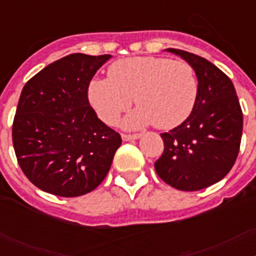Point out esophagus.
I'll list each match as a JSON object with an SVG mask.
<instances>
[{
  "mask_svg": "<svg viewBox=\"0 0 256 256\" xmlns=\"http://www.w3.org/2000/svg\"><path fill=\"white\" fill-rule=\"evenodd\" d=\"M140 138V134H122V140H134Z\"/></svg>",
  "mask_w": 256,
  "mask_h": 256,
  "instance_id": "obj_1",
  "label": "esophagus"
}]
</instances>
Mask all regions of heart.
I'll use <instances>...</instances> for the list:
<instances>
[{
    "label": "heart",
    "mask_w": 256,
    "mask_h": 256,
    "mask_svg": "<svg viewBox=\"0 0 256 256\" xmlns=\"http://www.w3.org/2000/svg\"><path fill=\"white\" fill-rule=\"evenodd\" d=\"M198 94V77L188 62L152 56L114 62L108 78H96L88 88V102L104 124H116L134 98L140 108L124 124L140 128L152 122L162 130L183 124L194 110Z\"/></svg>",
    "instance_id": "heart-1"
}]
</instances>
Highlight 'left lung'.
Segmentation results:
<instances>
[{"label": "left lung", "mask_w": 256, "mask_h": 256, "mask_svg": "<svg viewBox=\"0 0 256 256\" xmlns=\"http://www.w3.org/2000/svg\"><path fill=\"white\" fill-rule=\"evenodd\" d=\"M194 68L199 82L195 108L183 124L162 132L164 150L156 174L174 188L196 191L219 182L238 156L243 112L232 82L206 58L168 49Z\"/></svg>", "instance_id": "left-lung-1"}]
</instances>
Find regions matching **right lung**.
I'll use <instances>...</instances> for the list:
<instances>
[{"label": "right lung", "mask_w": 256, "mask_h": 256, "mask_svg": "<svg viewBox=\"0 0 256 256\" xmlns=\"http://www.w3.org/2000/svg\"><path fill=\"white\" fill-rule=\"evenodd\" d=\"M110 57L70 54L46 66L22 88L13 146L20 168L38 188L80 196L108 175L122 140L96 116L88 88Z\"/></svg>", "instance_id": "right-lung-1"}]
</instances>
